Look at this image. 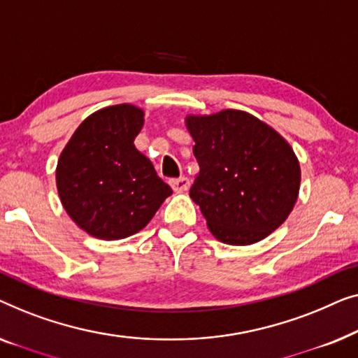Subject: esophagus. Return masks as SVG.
<instances>
[{
  "label": "esophagus",
  "mask_w": 358,
  "mask_h": 358,
  "mask_svg": "<svg viewBox=\"0 0 358 358\" xmlns=\"http://www.w3.org/2000/svg\"><path fill=\"white\" fill-rule=\"evenodd\" d=\"M170 186H172L173 191H177V193H183V191H188L189 188V180L186 177L173 178L170 180Z\"/></svg>",
  "instance_id": "obj_1"
}]
</instances>
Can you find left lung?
I'll list each match as a JSON object with an SVG mask.
<instances>
[{
  "mask_svg": "<svg viewBox=\"0 0 358 358\" xmlns=\"http://www.w3.org/2000/svg\"><path fill=\"white\" fill-rule=\"evenodd\" d=\"M199 173L189 189L215 238L251 245L280 227L300 189V165L282 136L253 115L186 117Z\"/></svg>",
  "mask_w": 358,
  "mask_h": 358,
  "instance_id": "obj_1",
  "label": "left lung"
}]
</instances>
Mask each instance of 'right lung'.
Here are the masks:
<instances>
[{
	"instance_id": "obj_1",
	"label": "right lung",
	"mask_w": 358,
	"mask_h": 358,
	"mask_svg": "<svg viewBox=\"0 0 358 358\" xmlns=\"http://www.w3.org/2000/svg\"><path fill=\"white\" fill-rule=\"evenodd\" d=\"M144 112L122 103L99 110L74 131L59 155L63 208L89 235L118 240L149 224L172 188L134 148Z\"/></svg>"
}]
</instances>
